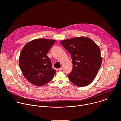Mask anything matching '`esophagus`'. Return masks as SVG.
Instances as JSON below:
<instances>
[{"label":"esophagus","mask_w":121,"mask_h":121,"mask_svg":"<svg viewBox=\"0 0 121 121\" xmlns=\"http://www.w3.org/2000/svg\"><path fill=\"white\" fill-rule=\"evenodd\" d=\"M62 69H63V68H62V67H61L60 68L58 69V70H59V71H61V70H62Z\"/></svg>","instance_id":"1"}]
</instances>
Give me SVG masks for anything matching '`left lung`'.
<instances>
[{
    "instance_id": "8db88e82",
    "label": "left lung",
    "mask_w": 121,
    "mask_h": 121,
    "mask_svg": "<svg viewBox=\"0 0 121 121\" xmlns=\"http://www.w3.org/2000/svg\"><path fill=\"white\" fill-rule=\"evenodd\" d=\"M61 44L71 55L73 69L68 75L69 80L79 87L90 84L101 65L99 47L91 39L84 37L64 40Z\"/></svg>"
}]
</instances>
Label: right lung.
Here are the masks:
<instances>
[{
    "mask_svg": "<svg viewBox=\"0 0 121 121\" xmlns=\"http://www.w3.org/2000/svg\"><path fill=\"white\" fill-rule=\"evenodd\" d=\"M56 40L39 39L32 40L24 47L19 57V65L26 78L31 83L42 86L53 78L56 71L52 66L47 56Z\"/></svg>",
    "mask_w": 121,
    "mask_h": 121,
    "instance_id": "add662e5",
    "label": "right lung"
}]
</instances>
